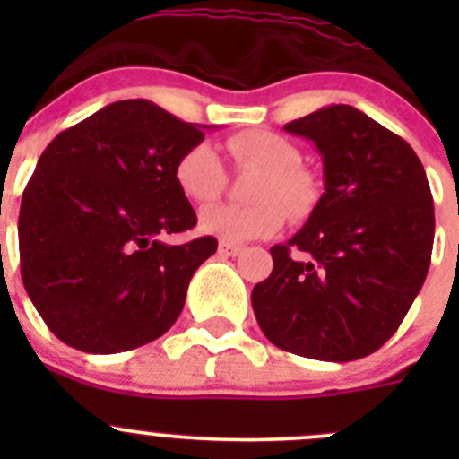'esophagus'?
I'll return each mask as SVG.
<instances>
[{
	"instance_id": "34e87169",
	"label": "esophagus",
	"mask_w": 459,
	"mask_h": 459,
	"mask_svg": "<svg viewBox=\"0 0 459 459\" xmlns=\"http://www.w3.org/2000/svg\"><path fill=\"white\" fill-rule=\"evenodd\" d=\"M217 251H220V255H226V257H238L239 253L244 251L242 247H239V244H230V242H220V248H217Z\"/></svg>"
}]
</instances>
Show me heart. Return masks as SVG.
Listing matches in <instances>:
<instances>
[{"label":"heart","instance_id":"b5f03b06","mask_svg":"<svg viewBox=\"0 0 459 459\" xmlns=\"http://www.w3.org/2000/svg\"><path fill=\"white\" fill-rule=\"evenodd\" d=\"M235 164L251 166V204H215L200 212V229L221 242L242 244L275 235L284 226L286 212L293 220H307L322 200V186L313 170L299 164L302 155L293 142L271 131H239L226 142ZM175 186L193 204H208L220 197L226 175L217 152L208 143H193L173 166Z\"/></svg>","mask_w":459,"mask_h":459}]
</instances>
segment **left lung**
<instances>
[{
    "label": "left lung",
    "instance_id": "8db88e82",
    "mask_svg": "<svg viewBox=\"0 0 459 459\" xmlns=\"http://www.w3.org/2000/svg\"><path fill=\"white\" fill-rule=\"evenodd\" d=\"M317 146L324 195L307 224L271 248L251 293L264 335L324 362L375 353L427 280L433 195L413 148L362 110L326 106L286 124Z\"/></svg>",
    "mask_w": 459,
    "mask_h": 459
}]
</instances>
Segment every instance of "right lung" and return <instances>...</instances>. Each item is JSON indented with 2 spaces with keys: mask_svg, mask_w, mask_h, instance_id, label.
I'll use <instances>...</instances> for the list:
<instances>
[{
  "mask_svg": "<svg viewBox=\"0 0 459 459\" xmlns=\"http://www.w3.org/2000/svg\"><path fill=\"white\" fill-rule=\"evenodd\" d=\"M206 126L148 100L104 106L59 133L22 195V281L46 326L84 353H119L164 335L217 239L166 244L197 217L173 179Z\"/></svg>",
  "mask_w": 459,
  "mask_h": 459,
  "instance_id": "right-lung-1",
  "label": "right lung"
}]
</instances>
